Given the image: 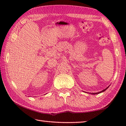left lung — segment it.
Masks as SVG:
<instances>
[{"instance_id":"left-lung-1","label":"left lung","mask_w":126,"mask_h":126,"mask_svg":"<svg viewBox=\"0 0 126 126\" xmlns=\"http://www.w3.org/2000/svg\"><path fill=\"white\" fill-rule=\"evenodd\" d=\"M109 86L108 87H107L106 89H103V90H102V91H101V92H97V93H89V94H92V95H95V94H100V93H103V92H104V91H106L107 89H108V88H109ZM87 93V92H86Z\"/></svg>"}]
</instances>
